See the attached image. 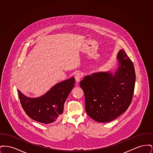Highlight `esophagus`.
<instances>
[{"label": "esophagus", "mask_w": 153, "mask_h": 153, "mask_svg": "<svg viewBox=\"0 0 153 153\" xmlns=\"http://www.w3.org/2000/svg\"><path fill=\"white\" fill-rule=\"evenodd\" d=\"M82 77V74L80 73H77L75 76H74V78H75V80L76 81L77 83L79 82L81 80V79Z\"/></svg>", "instance_id": "esophagus-1"}]
</instances>
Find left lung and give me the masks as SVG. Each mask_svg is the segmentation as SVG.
Wrapping results in <instances>:
<instances>
[{
  "label": "left lung",
  "mask_w": 153,
  "mask_h": 153,
  "mask_svg": "<svg viewBox=\"0 0 153 153\" xmlns=\"http://www.w3.org/2000/svg\"><path fill=\"white\" fill-rule=\"evenodd\" d=\"M117 59L114 73H94L80 81L88 115L100 123L111 122L122 115L134 95L136 76L133 63L123 49L117 53Z\"/></svg>",
  "instance_id": "obj_1"
}]
</instances>
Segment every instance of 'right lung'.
Returning a JSON list of instances; mask_svg holds the SVG:
<instances>
[{"label":"right lung","mask_w":153,"mask_h":153,"mask_svg":"<svg viewBox=\"0 0 153 153\" xmlns=\"http://www.w3.org/2000/svg\"><path fill=\"white\" fill-rule=\"evenodd\" d=\"M74 77L58 82L38 97H27L18 90L22 108L35 121L44 124L54 123L61 117L64 103L74 87Z\"/></svg>","instance_id":"right-lung-1"}]
</instances>
